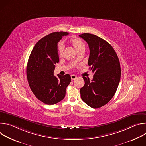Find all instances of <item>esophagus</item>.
Here are the masks:
<instances>
[{"instance_id":"1","label":"esophagus","mask_w":146,"mask_h":146,"mask_svg":"<svg viewBox=\"0 0 146 146\" xmlns=\"http://www.w3.org/2000/svg\"><path fill=\"white\" fill-rule=\"evenodd\" d=\"M77 78V76L75 75H71V79L72 80H73Z\"/></svg>"}]
</instances>
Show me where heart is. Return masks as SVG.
Listing matches in <instances>:
<instances>
[{
  "label": "heart",
  "instance_id": "b5f03b06",
  "mask_svg": "<svg viewBox=\"0 0 146 146\" xmlns=\"http://www.w3.org/2000/svg\"><path fill=\"white\" fill-rule=\"evenodd\" d=\"M70 43L73 46V47L75 48V49L77 50V51H78L80 50L84 49L85 45L83 41L78 37H72L70 39ZM64 49V46L63 43H59L58 45V53L59 55H61L63 52Z\"/></svg>",
  "mask_w": 146,
  "mask_h": 146
}]
</instances>
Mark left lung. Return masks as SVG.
I'll return each instance as SVG.
<instances>
[{
    "mask_svg": "<svg viewBox=\"0 0 146 146\" xmlns=\"http://www.w3.org/2000/svg\"><path fill=\"white\" fill-rule=\"evenodd\" d=\"M79 36L88 43V64L94 74L91 81L83 76L85 84L80 89L81 99L94 109L107 104L114 96L121 78L118 56L113 47L105 40L91 33Z\"/></svg>",
    "mask_w": 146,
    "mask_h": 146,
    "instance_id": "8db88e82",
    "label": "left lung"
}]
</instances>
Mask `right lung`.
<instances>
[{
    "instance_id": "obj_1",
    "label": "right lung",
    "mask_w": 146,
    "mask_h": 146,
    "mask_svg": "<svg viewBox=\"0 0 146 146\" xmlns=\"http://www.w3.org/2000/svg\"><path fill=\"white\" fill-rule=\"evenodd\" d=\"M68 32H52L41 38L35 44L29 57L27 76L29 87L35 96L48 105L63 99L71 82L69 74L54 75L55 64L59 59L58 43Z\"/></svg>"
}]
</instances>
